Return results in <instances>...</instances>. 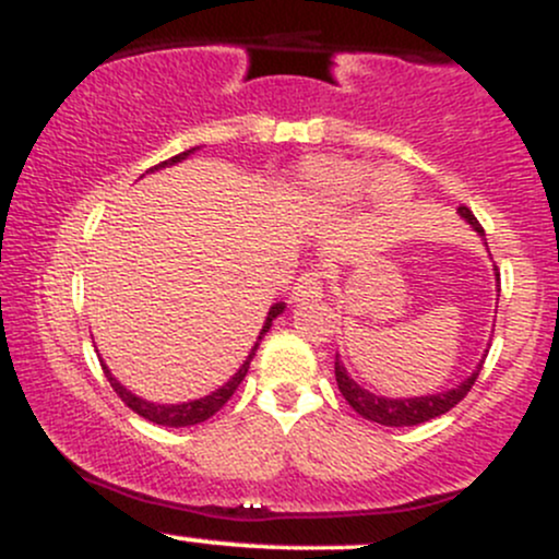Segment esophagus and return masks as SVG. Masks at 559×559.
<instances>
[{
  "instance_id": "obj_1",
  "label": "esophagus",
  "mask_w": 559,
  "mask_h": 559,
  "mask_svg": "<svg viewBox=\"0 0 559 559\" xmlns=\"http://www.w3.org/2000/svg\"><path fill=\"white\" fill-rule=\"evenodd\" d=\"M323 294V275H320L318 267H310L297 278V284L292 288L294 301H312Z\"/></svg>"
}]
</instances>
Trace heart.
Returning a JSON list of instances; mask_svg holds the SVG:
<instances>
[{
    "mask_svg": "<svg viewBox=\"0 0 559 559\" xmlns=\"http://www.w3.org/2000/svg\"><path fill=\"white\" fill-rule=\"evenodd\" d=\"M365 191H370L376 202L394 207L407 194V181L394 170H378L370 178L368 165L342 157L307 159L297 178V197L316 210H344L355 204Z\"/></svg>",
    "mask_w": 559,
    "mask_h": 559,
    "instance_id": "b5f03b06",
    "label": "heart"
}]
</instances>
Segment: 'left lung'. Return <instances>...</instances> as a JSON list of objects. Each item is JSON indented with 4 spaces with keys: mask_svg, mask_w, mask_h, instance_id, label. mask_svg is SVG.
Segmentation results:
<instances>
[{
    "mask_svg": "<svg viewBox=\"0 0 559 559\" xmlns=\"http://www.w3.org/2000/svg\"><path fill=\"white\" fill-rule=\"evenodd\" d=\"M460 215L465 217L467 223H471L473 230H476L478 236H486L484 228H480V223L476 221V215L471 213L467 207H457ZM493 271H497V265H493ZM497 281H499V273H497ZM489 352V349H486ZM336 383H338V391L344 394V400L349 402V407L355 409L357 415H362L365 420H373V423H381V426H391V428H402V426H418V423H426V420H433L439 418V415L449 413V409L454 407L457 402H463L467 396V391L473 389V383H476V378L480 373V368H484V362L478 365L476 370H473L471 376L465 378L460 386L449 389V391H441V394H428V396H409V400H389V396H378V394H370L368 389H362L360 383H355L346 373V368L342 362H338L336 357Z\"/></svg>",
    "mask_w": 559,
    "mask_h": 559,
    "instance_id": "left-lung-1",
    "label": "left lung"
}]
</instances>
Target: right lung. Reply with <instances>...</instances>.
Segmentation results:
<instances>
[{
	"label": "right lung",
	"mask_w": 559,
	"mask_h": 559,
	"mask_svg": "<svg viewBox=\"0 0 559 559\" xmlns=\"http://www.w3.org/2000/svg\"><path fill=\"white\" fill-rule=\"evenodd\" d=\"M194 150H199V146H194ZM194 150H186V152H181V155H176V157L165 159V163H159V165H155V168H150V170H157V168H168V165H176V163H181V159L189 157L191 152H194ZM281 312H284V301H278V305H273V307H271V312H267V318H265V325H262V331H260L258 342H254L252 352H249V357H247V360H243L241 368L236 370L234 378H230L228 383H223L221 389H215L213 394L202 396V400H194V402H183V404H155V402H146V400H141V396L131 394V391H128L126 386H120V383L115 381V378H112L110 368H107V365L99 360V362H102V370H105L107 381H110V386L115 389V394H118L120 400L126 402V407H131L133 413H139L141 418H146V420L157 423V426H168V428L197 426V423H204V420H207V418H213V415L217 413V409H221L223 404H226V402L230 400V396H234V391L239 389V383L243 381V376H247V370H249V362H252V357H254V352H258V346H260V342H262V336H265L267 329H271V325H273V320L278 318Z\"/></svg>",
	"instance_id": "1"
}]
</instances>
